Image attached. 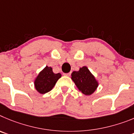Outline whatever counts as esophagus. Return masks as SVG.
Masks as SVG:
<instances>
[{
    "instance_id": "esophagus-1",
    "label": "esophagus",
    "mask_w": 134,
    "mask_h": 134,
    "mask_svg": "<svg viewBox=\"0 0 134 134\" xmlns=\"http://www.w3.org/2000/svg\"><path fill=\"white\" fill-rule=\"evenodd\" d=\"M63 75H64L65 76H70V75H71V72H70V73H63Z\"/></svg>"
}]
</instances>
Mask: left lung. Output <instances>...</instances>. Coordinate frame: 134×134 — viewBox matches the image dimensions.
I'll list each match as a JSON object with an SVG mask.
<instances>
[{
    "label": "left lung",
    "mask_w": 134,
    "mask_h": 134,
    "mask_svg": "<svg viewBox=\"0 0 134 134\" xmlns=\"http://www.w3.org/2000/svg\"><path fill=\"white\" fill-rule=\"evenodd\" d=\"M71 79L78 90L85 96H91L99 86V82L86 66L71 73Z\"/></svg>",
    "instance_id": "obj_1"
}]
</instances>
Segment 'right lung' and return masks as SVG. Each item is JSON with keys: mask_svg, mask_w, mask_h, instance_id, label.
<instances>
[{"mask_svg": "<svg viewBox=\"0 0 134 134\" xmlns=\"http://www.w3.org/2000/svg\"><path fill=\"white\" fill-rule=\"evenodd\" d=\"M61 77V73H54L52 67L46 66L35 79V88L39 93H46L52 90Z\"/></svg>", "mask_w": 134, "mask_h": 134, "instance_id": "obj_1", "label": "right lung"}]
</instances>
